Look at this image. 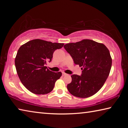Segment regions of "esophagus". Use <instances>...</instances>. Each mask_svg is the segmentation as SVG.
<instances>
[{
    "label": "esophagus",
    "mask_w": 128,
    "mask_h": 128,
    "mask_svg": "<svg viewBox=\"0 0 128 128\" xmlns=\"http://www.w3.org/2000/svg\"><path fill=\"white\" fill-rule=\"evenodd\" d=\"M62 76H66V75H68V74H66V73H64V72H62Z\"/></svg>",
    "instance_id": "34e87169"
}]
</instances>
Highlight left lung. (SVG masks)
Listing matches in <instances>:
<instances>
[{"instance_id": "left-lung-1", "label": "left lung", "mask_w": 128, "mask_h": 128, "mask_svg": "<svg viewBox=\"0 0 128 128\" xmlns=\"http://www.w3.org/2000/svg\"><path fill=\"white\" fill-rule=\"evenodd\" d=\"M76 64L82 67L81 76H71L67 85L71 94L78 98L92 96L102 88L112 66L110 51L104 44L91 40H83L64 45Z\"/></svg>"}]
</instances>
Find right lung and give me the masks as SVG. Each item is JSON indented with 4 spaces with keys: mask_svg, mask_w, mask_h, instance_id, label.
I'll list each match as a JSON object with an SVG mask.
<instances>
[{
    "mask_svg": "<svg viewBox=\"0 0 128 128\" xmlns=\"http://www.w3.org/2000/svg\"><path fill=\"white\" fill-rule=\"evenodd\" d=\"M63 46L64 43L36 39L19 48L15 58V66L21 83L30 92L46 94L53 90L62 73L52 72L45 64L51 61L54 52Z\"/></svg>",
    "mask_w": 128,
    "mask_h": 128,
    "instance_id": "1",
    "label": "right lung"
}]
</instances>
